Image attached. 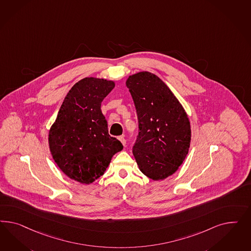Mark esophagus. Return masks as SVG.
Wrapping results in <instances>:
<instances>
[{
	"mask_svg": "<svg viewBox=\"0 0 251 251\" xmlns=\"http://www.w3.org/2000/svg\"><path fill=\"white\" fill-rule=\"evenodd\" d=\"M119 140L121 141V143L123 145V146H125V145H126V140L124 139V136L119 137Z\"/></svg>",
	"mask_w": 251,
	"mask_h": 251,
	"instance_id": "34e87169",
	"label": "esophagus"
}]
</instances>
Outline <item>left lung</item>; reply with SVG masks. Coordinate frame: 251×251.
Masks as SVG:
<instances>
[{
	"label": "left lung",
	"mask_w": 251,
	"mask_h": 251,
	"mask_svg": "<svg viewBox=\"0 0 251 251\" xmlns=\"http://www.w3.org/2000/svg\"><path fill=\"white\" fill-rule=\"evenodd\" d=\"M139 122L132 152L146 176L162 180L186 158L191 140L190 120L182 105L158 76L140 72L126 81Z\"/></svg>",
	"instance_id": "8db88e82"
}]
</instances>
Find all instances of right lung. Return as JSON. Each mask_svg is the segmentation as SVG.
<instances>
[{"mask_svg":"<svg viewBox=\"0 0 251 251\" xmlns=\"http://www.w3.org/2000/svg\"><path fill=\"white\" fill-rule=\"evenodd\" d=\"M113 81L86 77L66 95L49 131L52 158L70 178L90 184L103 175L112 156L123 149L108 134L101 111L103 99L114 88Z\"/></svg>","mask_w":251,"mask_h":251,"instance_id":"obj_1","label":"right lung"}]
</instances>
